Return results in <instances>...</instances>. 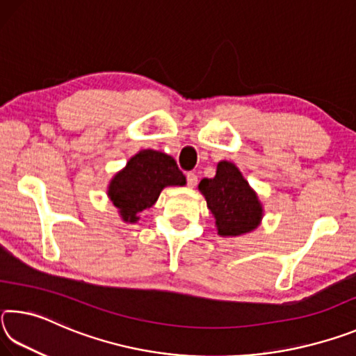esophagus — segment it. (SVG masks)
<instances>
[{
    "instance_id": "34e87169",
    "label": "esophagus",
    "mask_w": 356,
    "mask_h": 356,
    "mask_svg": "<svg viewBox=\"0 0 356 356\" xmlns=\"http://www.w3.org/2000/svg\"><path fill=\"white\" fill-rule=\"evenodd\" d=\"M186 184H188V186H196V184H197V176L195 172H188L186 174Z\"/></svg>"
}]
</instances>
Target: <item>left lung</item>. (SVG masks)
<instances>
[{
	"label": "left lung",
	"instance_id": "obj_1",
	"mask_svg": "<svg viewBox=\"0 0 356 356\" xmlns=\"http://www.w3.org/2000/svg\"><path fill=\"white\" fill-rule=\"evenodd\" d=\"M197 188L206 197L221 237L243 236L261 225L262 204L238 168L231 161H220L215 177L202 179Z\"/></svg>",
	"mask_w": 356,
	"mask_h": 356
}]
</instances>
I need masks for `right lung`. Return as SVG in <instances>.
<instances>
[{"mask_svg":"<svg viewBox=\"0 0 356 356\" xmlns=\"http://www.w3.org/2000/svg\"><path fill=\"white\" fill-rule=\"evenodd\" d=\"M186 180L172 156L152 149L140 150L116 172L108 185V197L125 222H136L143 210L152 207L165 186Z\"/></svg>","mask_w":356,"mask_h":356,"instance_id":"1","label":"right lung"}]
</instances>
